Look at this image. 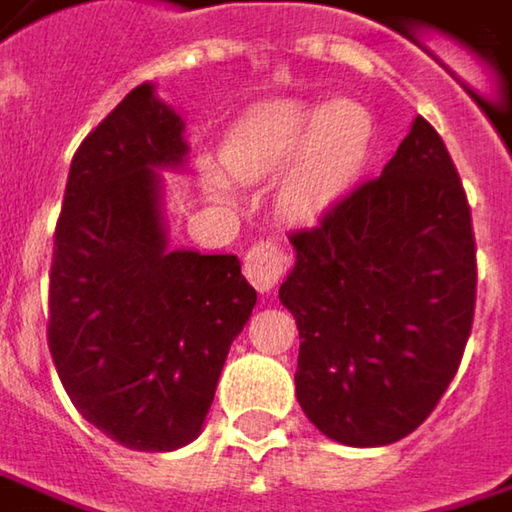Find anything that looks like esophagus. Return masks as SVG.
<instances>
[{
    "mask_svg": "<svg viewBox=\"0 0 512 512\" xmlns=\"http://www.w3.org/2000/svg\"><path fill=\"white\" fill-rule=\"evenodd\" d=\"M287 263H290V255L266 240V243H255L249 252H246V260H243V272L249 278V284L255 287L257 293H272L278 287V281L284 278L287 272Z\"/></svg>",
    "mask_w": 512,
    "mask_h": 512,
    "instance_id": "esophagus-1",
    "label": "esophagus"
}]
</instances>
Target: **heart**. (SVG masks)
I'll return each instance as SVG.
<instances>
[{
	"label": "heart",
	"mask_w": 512,
	"mask_h": 512,
	"mask_svg": "<svg viewBox=\"0 0 512 512\" xmlns=\"http://www.w3.org/2000/svg\"><path fill=\"white\" fill-rule=\"evenodd\" d=\"M372 140V114L354 99L328 105L269 99L228 128L219 158L237 181H260L278 171L272 205L284 219L307 222L354 184L369 161ZM205 187L222 202L234 199L219 169H205Z\"/></svg>",
	"instance_id": "obj_1"
}]
</instances>
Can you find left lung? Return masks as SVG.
<instances>
[{
	"instance_id": "1",
	"label": "left lung",
	"mask_w": 512,
	"mask_h": 512,
	"mask_svg": "<svg viewBox=\"0 0 512 512\" xmlns=\"http://www.w3.org/2000/svg\"><path fill=\"white\" fill-rule=\"evenodd\" d=\"M278 299L299 325L296 398L334 442L390 445L448 390L475 316V237L440 134L413 119L393 161L293 234Z\"/></svg>"
}]
</instances>
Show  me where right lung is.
Listing matches in <instances>:
<instances>
[{
    "instance_id": "add662e5",
    "label": "right lung",
    "mask_w": 512,
    "mask_h": 512,
    "mask_svg": "<svg viewBox=\"0 0 512 512\" xmlns=\"http://www.w3.org/2000/svg\"><path fill=\"white\" fill-rule=\"evenodd\" d=\"M184 117L152 81L78 146L55 231L49 351L75 410L134 451H175L208 419L257 293L237 255L172 249L161 169H184Z\"/></svg>"
}]
</instances>
